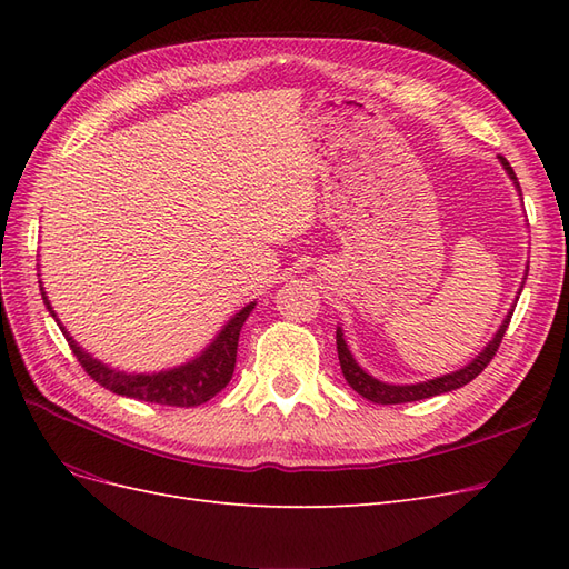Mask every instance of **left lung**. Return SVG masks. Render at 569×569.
Instances as JSON below:
<instances>
[{
    "mask_svg": "<svg viewBox=\"0 0 569 569\" xmlns=\"http://www.w3.org/2000/svg\"><path fill=\"white\" fill-rule=\"evenodd\" d=\"M503 163V168L508 170L510 180L515 182V187L520 189V182L518 178H515V170L510 168V163L498 157ZM510 318L512 313H508V318L503 320L501 330L496 332V337L489 341V347L481 351L470 366H465L462 370L458 372H451V375H443V377H437V380H429V382H422V385H385L380 380H375V377H370L363 368H360L351 351L347 349V341H343L341 337V330H337V353H339V366H341V372L343 377H347V382L353 391H358L363 399L372 401V403H382V406H391V403H408V401H422V399H429V396H439V393H446V391H453V389H460L468 382H472L475 377L485 370L491 358L496 356L498 347H501V341L506 337V330L510 325Z\"/></svg>",
    "mask_w": 569,
    "mask_h": 569,
    "instance_id": "obj_1",
    "label": "left lung"
}]
</instances>
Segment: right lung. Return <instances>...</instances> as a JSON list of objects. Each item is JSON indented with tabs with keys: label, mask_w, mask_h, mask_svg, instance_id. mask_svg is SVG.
I'll return each mask as SVG.
<instances>
[{
	"label": "right lung",
	"mask_w": 569,
	"mask_h": 569,
	"mask_svg": "<svg viewBox=\"0 0 569 569\" xmlns=\"http://www.w3.org/2000/svg\"><path fill=\"white\" fill-rule=\"evenodd\" d=\"M42 299L47 308L51 311V306L42 291ZM256 303L244 306L222 330L216 341L206 349L199 358H194L192 363L180 366L176 370L159 372V375H128V372H118L107 366H101L97 358L90 353H84L78 343L68 337V332L61 327V332L71 347L73 356L78 358V363L82 370L88 372L92 380L101 387H107L113 393L128 396V399L137 401H149V403H161V406H178V408H192L201 406L218 391L228 387L234 372L237 363V343H239V332H242V325L253 311ZM54 316V311H51ZM57 318V316H54ZM59 322V320H57Z\"/></svg>",
	"instance_id": "obj_1"
}]
</instances>
